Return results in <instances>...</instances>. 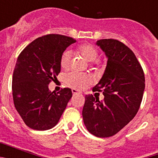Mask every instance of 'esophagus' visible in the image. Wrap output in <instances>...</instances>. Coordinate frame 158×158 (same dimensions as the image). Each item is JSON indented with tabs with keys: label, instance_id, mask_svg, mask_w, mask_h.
<instances>
[{
	"label": "esophagus",
	"instance_id": "esophagus-1",
	"mask_svg": "<svg viewBox=\"0 0 158 158\" xmlns=\"http://www.w3.org/2000/svg\"><path fill=\"white\" fill-rule=\"evenodd\" d=\"M72 93L73 95H76V94H81V93L79 91H77V90H76V89H72Z\"/></svg>",
	"mask_w": 158,
	"mask_h": 158
}]
</instances>
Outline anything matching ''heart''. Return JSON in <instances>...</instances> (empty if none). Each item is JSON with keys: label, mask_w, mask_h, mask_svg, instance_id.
<instances>
[{"label": "heart", "mask_w": 158, "mask_h": 158, "mask_svg": "<svg viewBox=\"0 0 158 158\" xmlns=\"http://www.w3.org/2000/svg\"><path fill=\"white\" fill-rule=\"evenodd\" d=\"M77 53L81 54L88 62H93L98 56V51L93 46L90 44H85L80 46L77 50ZM72 54L69 51H64L61 57L60 64L62 69H66L70 65V60ZM65 82L69 86L75 89L82 90L85 89L92 82L91 77L84 73L73 72L65 76Z\"/></svg>", "instance_id": "b5f03b06"}]
</instances>
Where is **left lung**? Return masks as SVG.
<instances>
[{"instance_id": "8db88e82", "label": "left lung", "mask_w": 158, "mask_h": 158, "mask_svg": "<svg viewBox=\"0 0 158 158\" xmlns=\"http://www.w3.org/2000/svg\"><path fill=\"white\" fill-rule=\"evenodd\" d=\"M96 44L107 62L93 91H103L104 100L86 95L82 116L90 133L107 138L118 133L137 114L145 90V76L133 51L123 43L104 39Z\"/></svg>"}]
</instances>
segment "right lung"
Wrapping results in <instances>:
<instances>
[{
  "instance_id": "obj_1",
  "label": "right lung",
  "mask_w": 158,
  "mask_h": 158,
  "mask_svg": "<svg viewBox=\"0 0 158 158\" xmlns=\"http://www.w3.org/2000/svg\"><path fill=\"white\" fill-rule=\"evenodd\" d=\"M76 40L62 35L42 36L19 54L12 76L14 105L28 127L36 131L51 129L58 123L72 97L69 88L58 93L48 85L61 71V57Z\"/></svg>"
}]
</instances>
